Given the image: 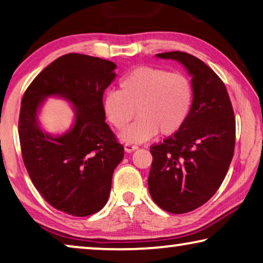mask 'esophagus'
<instances>
[{"label": "esophagus", "mask_w": 263, "mask_h": 263, "mask_svg": "<svg viewBox=\"0 0 263 263\" xmlns=\"http://www.w3.org/2000/svg\"><path fill=\"white\" fill-rule=\"evenodd\" d=\"M124 148H125V151H126V152H132V151L137 150L138 146H137V145H135V144H132V143H126L124 145Z\"/></svg>", "instance_id": "obj_1"}]
</instances>
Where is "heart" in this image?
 Returning a JSON list of instances; mask_svg holds the SVG:
<instances>
[{
  "label": "heart",
  "mask_w": 263,
  "mask_h": 263,
  "mask_svg": "<svg viewBox=\"0 0 263 263\" xmlns=\"http://www.w3.org/2000/svg\"><path fill=\"white\" fill-rule=\"evenodd\" d=\"M194 86L185 74L142 66L119 80V91L111 89L103 98L107 120L118 130L139 117L121 139L143 143L159 132L169 137L177 133L189 119L194 105Z\"/></svg>",
  "instance_id": "heart-1"
}]
</instances>
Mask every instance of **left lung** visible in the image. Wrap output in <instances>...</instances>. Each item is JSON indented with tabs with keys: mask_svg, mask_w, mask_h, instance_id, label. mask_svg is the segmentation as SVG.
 I'll return each mask as SVG.
<instances>
[{
	"mask_svg": "<svg viewBox=\"0 0 263 263\" xmlns=\"http://www.w3.org/2000/svg\"><path fill=\"white\" fill-rule=\"evenodd\" d=\"M187 69L193 79L194 105L189 119L177 133L152 145L148 191L158 206L171 214L197 209L221 186L235 148V117L226 85L191 54L167 52Z\"/></svg>",
	"mask_w": 263,
	"mask_h": 263,
	"instance_id": "left-lung-1",
	"label": "left lung"
}]
</instances>
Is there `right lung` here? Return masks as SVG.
Returning <instances> with one entry per match:
<instances>
[{
	"instance_id": "1",
	"label": "right lung",
	"mask_w": 263,
	"mask_h": 263,
	"mask_svg": "<svg viewBox=\"0 0 263 263\" xmlns=\"http://www.w3.org/2000/svg\"><path fill=\"white\" fill-rule=\"evenodd\" d=\"M112 61L69 53L58 58L31 81L21 101L18 137L23 163L39 193L72 216L101 210L124 146L105 123L103 96L116 73ZM65 97L76 108V123L62 136L42 132L37 111L47 96Z\"/></svg>"
}]
</instances>
